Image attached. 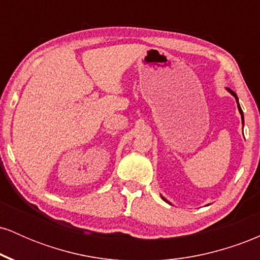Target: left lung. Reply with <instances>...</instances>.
I'll return each mask as SVG.
<instances>
[{
  "instance_id": "obj_1",
  "label": "left lung",
  "mask_w": 260,
  "mask_h": 260,
  "mask_svg": "<svg viewBox=\"0 0 260 260\" xmlns=\"http://www.w3.org/2000/svg\"><path fill=\"white\" fill-rule=\"evenodd\" d=\"M228 91L230 92V94H231L232 95V96H235V99H236V103H237V107H238V111H240V113H241V118H242V123H244V117H243V111H242V109H241V106H240V103H238V98H237V95H236V92L235 91H232L231 90V89H229L228 88ZM161 198H162L164 199V201H165L166 203H169V204H171V203H170L169 201H168V199H166V198H164V197L162 196H161Z\"/></svg>"
}]
</instances>
